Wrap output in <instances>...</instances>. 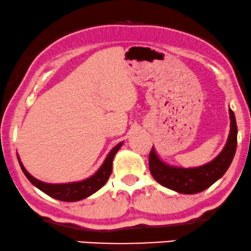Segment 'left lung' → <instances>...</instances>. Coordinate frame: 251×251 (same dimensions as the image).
Returning <instances> with one entry per match:
<instances>
[{
  "mask_svg": "<svg viewBox=\"0 0 251 251\" xmlns=\"http://www.w3.org/2000/svg\"><path fill=\"white\" fill-rule=\"evenodd\" d=\"M229 115L230 133L227 141L220 154L216 155L212 161L194 168L170 166L161 160L154 148H152L150 152L149 167L153 178L160 185L180 194L201 193L218 181L229 169L237 150L238 128L235 116L230 108Z\"/></svg>",
  "mask_w": 251,
  "mask_h": 251,
  "instance_id": "left-lung-1",
  "label": "left lung"
}]
</instances>
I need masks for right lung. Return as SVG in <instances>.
<instances>
[{
    "label": "right lung",
    "instance_id": "add662e5",
    "mask_svg": "<svg viewBox=\"0 0 251 251\" xmlns=\"http://www.w3.org/2000/svg\"><path fill=\"white\" fill-rule=\"evenodd\" d=\"M123 142L118 143L116 147L111 149V151L108 153L106 159H104L103 163L100 166L98 170L96 171V174L90 176L89 178L84 179L81 181H73V182H66V184H50V182H44L42 180H38L35 177H32L30 175L27 169L24 167L21 160H18L20 163V167L25 177L28 178V180L31 182L33 186H36L37 188L42 190L43 193L46 195L55 198V200L63 201H77L84 198L89 197L92 194H95L97 190H99L101 187L106 184L108 178L113 170V160L116 153L118 152V150L122 148Z\"/></svg>",
    "mask_w": 251,
    "mask_h": 251
}]
</instances>
